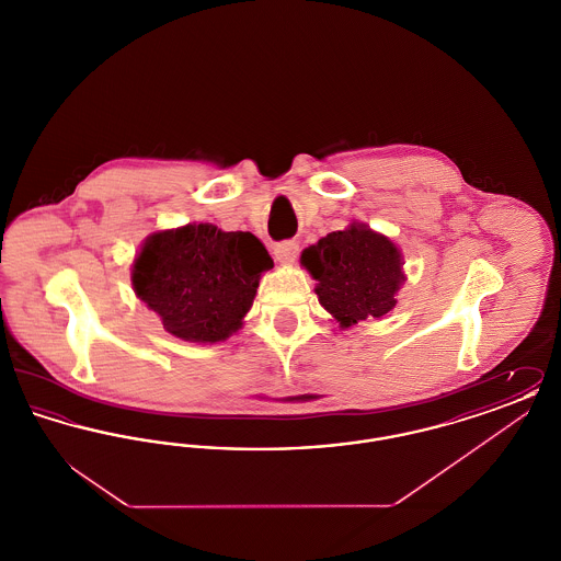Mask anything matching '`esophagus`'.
<instances>
[{
	"mask_svg": "<svg viewBox=\"0 0 561 561\" xmlns=\"http://www.w3.org/2000/svg\"><path fill=\"white\" fill-rule=\"evenodd\" d=\"M273 254L282 265H293L298 256V243L296 241H279L273 245Z\"/></svg>",
	"mask_w": 561,
	"mask_h": 561,
	"instance_id": "esophagus-1",
	"label": "esophagus"
}]
</instances>
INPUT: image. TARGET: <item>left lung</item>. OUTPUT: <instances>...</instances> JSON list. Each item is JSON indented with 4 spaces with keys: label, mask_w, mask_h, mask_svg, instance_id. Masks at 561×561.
I'll return each mask as SVG.
<instances>
[{
    "label": "left lung",
    "mask_w": 561,
    "mask_h": 561,
    "mask_svg": "<svg viewBox=\"0 0 561 561\" xmlns=\"http://www.w3.org/2000/svg\"><path fill=\"white\" fill-rule=\"evenodd\" d=\"M300 265L318 282L320 305L341 328L389 313L405 282L400 248L364 222L305 248Z\"/></svg>",
    "instance_id": "1"
}]
</instances>
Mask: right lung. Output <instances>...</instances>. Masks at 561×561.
<instances>
[{"label": "right lung", "mask_w": 561, "mask_h": 561, "mask_svg": "<svg viewBox=\"0 0 561 561\" xmlns=\"http://www.w3.org/2000/svg\"><path fill=\"white\" fill-rule=\"evenodd\" d=\"M268 268L273 259L256 236L199 222L149 236L134 259L133 286L165 332L218 343L240 330Z\"/></svg>", "instance_id": "obj_1"}]
</instances>
